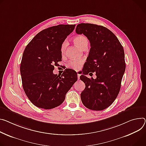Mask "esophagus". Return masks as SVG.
<instances>
[{
	"instance_id": "esophagus-1",
	"label": "esophagus",
	"mask_w": 146,
	"mask_h": 146,
	"mask_svg": "<svg viewBox=\"0 0 146 146\" xmlns=\"http://www.w3.org/2000/svg\"><path fill=\"white\" fill-rule=\"evenodd\" d=\"M80 74L77 73V78H78V80H79V79H80Z\"/></svg>"
}]
</instances>
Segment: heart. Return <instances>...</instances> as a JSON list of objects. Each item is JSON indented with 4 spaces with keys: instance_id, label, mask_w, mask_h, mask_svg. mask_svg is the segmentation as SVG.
Wrapping results in <instances>:
<instances>
[{
    "instance_id": "b5f03b06",
    "label": "heart",
    "mask_w": 146,
    "mask_h": 146,
    "mask_svg": "<svg viewBox=\"0 0 146 146\" xmlns=\"http://www.w3.org/2000/svg\"><path fill=\"white\" fill-rule=\"evenodd\" d=\"M73 41L77 46H78L79 48L82 49L87 48L88 45V39L84 35H78L74 37L73 39ZM66 45H67V42H66V41H64L61 45L60 52L62 55L64 54ZM83 63V60H72L68 63V67L72 69L78 70L81 68V66Z\"/></svg>"
}]
</instances>
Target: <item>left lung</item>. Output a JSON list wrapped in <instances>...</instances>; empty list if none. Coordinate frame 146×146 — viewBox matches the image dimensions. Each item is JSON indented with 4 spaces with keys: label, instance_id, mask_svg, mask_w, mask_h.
I'll return each mask as SVG.
<instances>
[{
    "label": "left lung",
    "instance_id": "8db88e82",
    "mask_svg": "<svg viewBox=\"0 0 146 146\" xmlns=\"http://www.w3.org/2000/svg\"><path fill=\"white\" fill-rule=\"evenodd\" d=\"M76 33L84 34L90 43V50L84 64V75L80 77L86 84L80 97L86 108L102 111L113 102L121 89L126 63L123 48L115 35L102 25L81 23ZM96 72L97 78L85 75Z\"/></svg>",
    "mask_w": 146,
    "mask_h": 146
}]
</instances>
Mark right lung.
Instances as JSON below:
<instances>
[{
  "label": "right lung",
  "instance_id": "1",
  "mask_svg": "<svg viewBox=\"0 0 146 146\" xmlns=\"http://www.w3.org/2000/svg\"><path fill=\"white\" fill-rule=\"evenodd\" d=\"M76 25L60 24L38 33L25 47L20 64L24 91L36 107L50 110L58 107L77 80L73 69L54 74V66L62 60L60 48Z\"/></svg>",
  "mask_w": 146,
  "mask_h": 146
}]
</instances>
